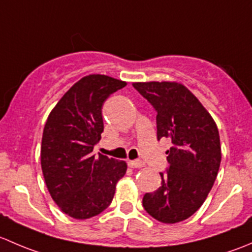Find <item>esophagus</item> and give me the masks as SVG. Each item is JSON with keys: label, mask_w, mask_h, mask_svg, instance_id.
<instances>
[{"label": "esophagus", "mask_w": 252, "mask_h": 252, "mask_svg": "<svg viewBox=\"0 0 252 252\" xmlns=\"http://www.w3.org/2000/svg\"><path fill=\"white\" fill-rule=\"evenodd\" d=\"M128 166L131 168H142L145 167V162L142 161H128Z\"/></svg>", "instance_id": "obj_1"}]
</instances>
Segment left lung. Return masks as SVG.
Returning <instances> with one entry per match:
<instances>
[{
    "instance_id": "left-lung-1",
    "label": "left lung",
    "mask_w": 252,
    "mask_h": 252,
    "mask_svg": "<svg viewBox=\"0 0 252 252\" xmlns=\"http://www.w3.org/2000/svg\"><path fill=\"white\" fill-rule=\"evenodd\" d=\"M157 112V139L169 138V167L159 173L161 187L146 192L145 211L162 223H177L194 215L207 197L220 169L217 126L184 85L172 81L134 83Z\"/></svg>"
}]
</instances>
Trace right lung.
Segmentation results:
<instances>
[{
	"mask_svg": "<svg viewBox=\"0 0 252 252\" xmlns=\"http://www.w3.org/2000/svg\"><path fill=\"white\" fill-rule=\"evenodd\" d=\"M126 85L107 75H86L63 95L45 124V183L62 212L75 220H88L105 211L126 172L124 161L93 154L103 131V102Z\"/></svg>",
	"mask_w": 252,
	"mask_h": 252,
	"instance_id": "obj_1",
	"label": "right lung"
}]
</instances>
